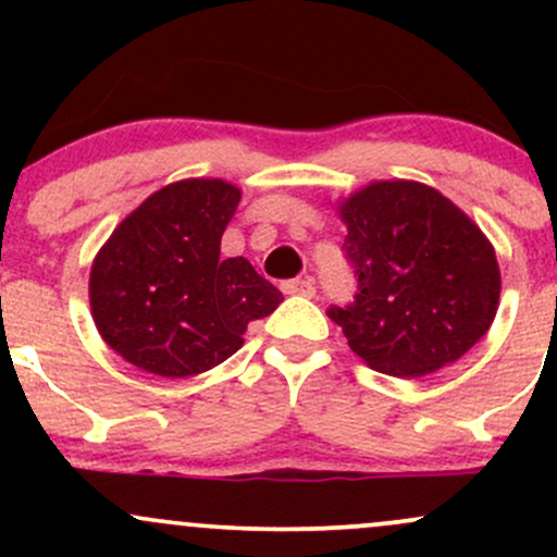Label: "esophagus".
<instances>
[{"label":"esophagus","mask_w":557,"mask_h":557,"mask_svg":"<svg viewBox=\"0 0 557 557\" xmlns=\"http://www.w3.org/2000/svg\"><path fill=\"white\" fill-rule=\"evenodd\" d=\"M283 290L287 293V296H306L311 298L314 296V283H311L309 277H298V280H287V283H283Z\"/></svg>","instance_id":"esophagus-1"}]
</instances>
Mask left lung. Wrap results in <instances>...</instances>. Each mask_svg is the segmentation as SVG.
Segmentation results:
<instances>
[{
    "mask_svg": "<svg viewBox=\"0 0 557 557\" xmlns=\"http://www.w3.org/2000/svg\"><path fill=\"white\" fill-rule=\"evenodd\" d=\"M354 300L330 306L376 372L421 376L458 361L500 298L495 248L453 201L411 181L372 183L341 207Z\"/></svg>",
    "mask_w": 557,
    "mask_h": 557,
    "instance_id": "1",
    "label": "left lung"
}]
</instances>
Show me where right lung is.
Wrapping results in <instances>:
<instances>
[{"label": "right lung", "instance_id": "add662e5", "mask_svg": "<svg viewBox=\"0 0 557 557\" xmlns=\"http://www.w3.org/2000/svg\"><path fill=\"white\" fill-rule=\"evenodd\" d=\"M238 201L235 185L194 177L120 222L88 283L96 330L114 354L159 376L201 374L240 348L248 322L283 304L248 259H220Z\"/></svg>", "mask_w": 557, "mask_h": 557}]
</instances>
